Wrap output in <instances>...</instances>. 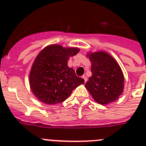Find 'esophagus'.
<instances>
[{"mask_svg":"<svg viewBox=\"0 0 146 146\" xmlns=\"http://www.w3.org/2000/svg\"><path fill=\"white\" fill-rule=\"evenodd\" d=\"M82 78H83V79H84V82H85V83H86V82H87V80H88L87 77H86V76H85V75H83V76H82Z\"/></svg>","mask_w":146,"mask_h":146,"instance_id":"1","label":"esophagus"}]
</instances>
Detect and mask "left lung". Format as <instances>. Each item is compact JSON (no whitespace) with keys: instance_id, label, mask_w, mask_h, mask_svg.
<instances>
[{"instance_id":"8db88e82","label":"left lung","mask_w":146,"mask_h":146,"mask_svg":"<svg viewBox=\"0 0 146 146\" xmlns=\"http://www.w3.org/2000/svg\"><path fill=\"white\" fill-rule=\"evenodd\" d=\"M92 76L86 88L96 102L106 104L118 99L123 90V73L114 58L105 52L88 54Z\"/></svg>"}]
</instances>
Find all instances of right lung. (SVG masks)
Segmentation results:
<instances>
[{"label": "right lung", "mask_w": 146, "mask_h": 146, "mask_svg": "<svg viewBox=\"0 0 146 146\" xmlns=\"http://www.w3.org/2000/svg\"><path fill=\"white\" fill-rule=\"evenodd\" d=\"M79 51L77 48H64L54 44L45 47L38 54L29 78L32 92L39 101L47 104L62 102L74 89L84 83V80L67 66L69 57Z\"/></svg>", "instance_id": "obj_1"}]
</instances>
